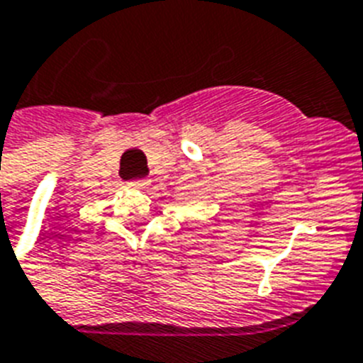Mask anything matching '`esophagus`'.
Returning a JSON list of instances; mask_svg holds the SVG:
<instances>
[{"mask_svg":"<svg viewBox=\"0 0 363 363\" xmlns=\"http://www.w3.org/2000/svg\"><path fill=\"white\" fill-rule=\"evenodd\" d=\"M128 185H130V187H134V189H145V187L150 185V182H147V179H132Z\"/></svg>","mask_w":363,"mask_h":363,"instance_id":"obj_1","label":"esophagus"}]
</instances>
